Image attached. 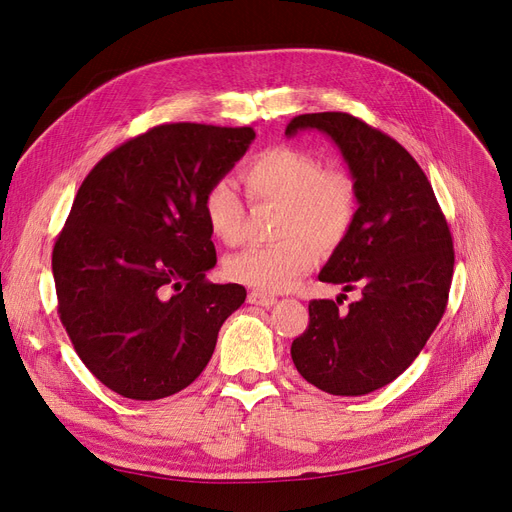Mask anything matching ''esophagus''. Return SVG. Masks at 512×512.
<instances>
[{
  "label": "esophagus",
  "instance_id": "34e87169",
  "mask_svg": "<svg viewBox=\"0 0 512 512\" xmlns=\"http://www.w3.org/2000/svg\"><path fill=\"white\" fill-rule=\"evenodd\" d=\"M248 302L250 304H256V306H273L277 302V298L273 294H264V292H258V290H252L248 294Z\"/></svg>",
  "mask_w": 512,
  "mask_h": 512
}]
</instances>
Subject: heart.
Instances as JSON below:
<instances>
[{
  "mask_svg": "<svg viewBox=\"0 0 512 512\" xmlns=\"http://www.w3.org/2000/svg\"><path fill=\"white\" fill-rule=\"evenodd\" d=\"M245 193L254 203H279L271 245H252L231 256L224 271L260 292H283L311 271L317 248H336L349 235L357 216L355 180L342 170H325L323 161L302 149L273 147L258 153L239 172ZM210 233L227 245L243 235L245 206L233 182L220 178L201 199Z\"/></svg>",
  "mask_w": 512,
  "mask_h": 512,
  "instance_id": "1",
  "label": "heart"
}]
</instances>
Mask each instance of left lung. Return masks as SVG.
Instances as JSON below:
<instances>
[{
	"mask_svg": "<svg viewBox=\"0 0 512 512\" xmlns=\"http://www.w3.org/2000/svg\"><path fill=\"white\" fill-rule=\"evenodd\" d=\"M298 130H321L349 163L357 216L319 279L361 288V298L346 311L340 298L311 300L292 359L325 393L367 395L403 374L439 325L454 275L452 233L431 182L395 138L340 111L298 115L285 134Z\"/></svg>",
	"mask_w": 512,
	"mask_h": 512,
	"instance_id": "8db88e82",
	"label": "left lung"
}]
</instances>
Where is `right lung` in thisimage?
<instances>
[{
    "mask_svg": "<svg viewBox=\"0 0 512 512\" xmlns=\"http://www.w3.org/2000/svg\"><path fill=\"white\" fill-rule=\"evenodd\" d=\"M254 138L252 128L155 126L81 182L52 252L58 315L117 395L155 401L187 388L243 304V285L206 279L216 250L201 199Z\"/></svg>",
    "mask_w": 512,
    "mask_h": 512,
    "instance_id": "1",
    "label": "right lung"
}]
</instances>
